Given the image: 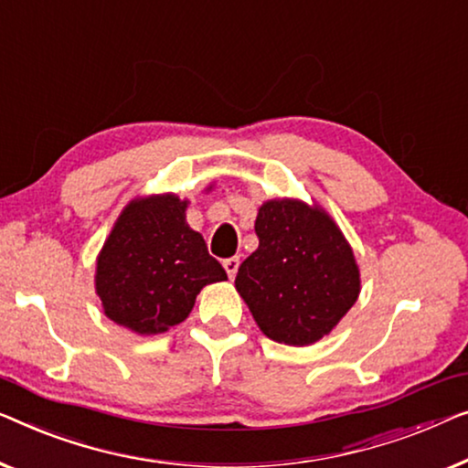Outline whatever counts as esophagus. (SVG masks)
Here are the masks:
<instances>
[{
  "label": "esophagus",
  "mask_w": 468,
  "mask_h": 468,
  "mask_svg": "<svg viewBox=\"0 0 468 468\" xmlns=\"http://www.w3.org/2000/svg\"><path fill=\"white\" fill-rule=\"evenodd\" d=\"M239 266H240V257H228V260H223V268H226L229 279H234L236 272H239Z\"/></svg>",
  "instance_id": "esophagus-1"
}]
</instances>
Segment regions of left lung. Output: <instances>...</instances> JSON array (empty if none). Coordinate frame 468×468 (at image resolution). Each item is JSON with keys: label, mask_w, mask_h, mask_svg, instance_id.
Masks as SVG:
<instances>
[{"label": "left lung", "mask_w": 468, "mask_h": 468, "mask_svg": "<svg viewBox=\"0 0 468 468\" xmlns=\"http://www.w3.org/2000/svg\"><path fill=\"white\" fill-rule=\"evenodd\" d=\"M260 247L240 263L236 289L270 340L306 346L340 323L358 297V268L329 215L270 200L255 219Z\"/></svg>", "instance_id": "8db88e82"}]
</instances>
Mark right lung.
Wrapping results in <instances>:
<instances>
[{"instance_id":"right-lung-1","label":"right lung","mask_w":468,"mask_h":468,"mask_svg":"<svg viewBox=\"0 0 468 468\" xmlns=\"http://www.w3.org/2000/svg\"><path fill=\"white\" fill-rule=\"evenodd\" d=\"M177 196L133 200L97 261V293L113 323L141 335L186 321L196 295L228 274L186 223Z\"/></svg>"}]
</instances>
